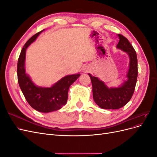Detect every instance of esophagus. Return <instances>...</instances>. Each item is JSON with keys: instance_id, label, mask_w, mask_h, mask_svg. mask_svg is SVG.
<instances>
[{"instance_id": "34e87169", "label": "esophagus", "mask_w": 157, "mask_h": 157, "mask_svg": "<svg viewBox=\"0 0 157 157\" xmlns=\"http://www.w3.org/2000/svg\"><path fill=\"white\" fill-rule=\"evenodd\" d=\"M83 72H84V73H86V72H87V71H86V69H84V71H83Z\"/></svg>"}]
</instances>
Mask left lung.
<instances>
[{"label":"left lung","instance_id":"obj_1","mask_svg":"<svg viewBox=\"0 0 157 157\" xmlns=\"http://www.w3.org/2000/svg\"><path fill=\"white\" fill-rule=\"evenodd\" d=\"M118 36L119 42L117 48L126 52L130 59L127 80L120 86L108 88L103 81L88 73L92 84L94 100L99 107L105 109H118L128 103L134 94L138 73L137 55L134 48L126 37L120 34Z\"/></svg>","mask_w":157,"mask_h":157}]
</instances>
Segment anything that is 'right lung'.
Listing matches in <instances>:
<instances>
[{
    "instance_id": "obj_1",
    "label": "right lung",
    "mask_w": 157,
    "mask_h": 157,
    "mask_svg": "<svg viewBox=\"0 0 157 157\" xmlns=\"http://www.w3.org/2000/svg\"><path fill=\"white\" fill-rule=\"evenodd\" d=\"M44 30L30 38L23 46L18 58L17 74L19 85L28 103L38 111L49 113L58 110L65 105L69 88L80 75L77 73L65 76L50 88L38 86L33 83L25 72L26 50Z\"/></svg>"
}]
</instances>
